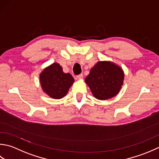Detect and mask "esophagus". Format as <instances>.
I'll use <instances>...</instances> for the list:
<instances>
[{
  "label": "esophagus",
  "mask_w": 159,
  "mask_h": 159,
  "mask_svg": "<svg viewBox=\"0 0 159 159\" xmlns=\"http://www.w3.org/2000/svg\"><path fill=\"white\" fill-rule=\"evenodd\" d=\"M76 78H77V79H78V80L82 79V78H83V75H82V74H80V75H77V76H76Z\"/></svg>",
  "instance_id": "1"
}]
</instances>
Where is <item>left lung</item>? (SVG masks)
<instances>
[{
	"label": "left lung",
	"mask_w": 159,
	"mask_h": 159,
	"mask_svg": "<svg viewBox=\"0 0 159 159\" xmlns=\"http://www.w3.org/2000/svg\"><path fill=\"white\" fill-rule=\"evenodd\" d=\"M124 80V73L120 66L111 61H100L90 69L85 82L95 98L106 100L117 95Z\"/></svg>",
	"instance_id": "obj_1"
}]
</instances>
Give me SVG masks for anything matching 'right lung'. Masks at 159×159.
<instances>
[{
    "label": "right lung",
    "mask_w": 159,
    "mask_h": 159,
    "mask_svg": "<svg viewBox=\"0 0 159 159\" xmlns=\"http://www.w3.org/2000/svg\"><path fill=\"white\" fill-rule=\"evenodd\" d=\"M40 82L43 91L51 98L59 99L65 96L74 82L70 73H64L58 63L45 68L40 74Z\"/></svg>",
    "instance_id": "1"
}]
</instances>
